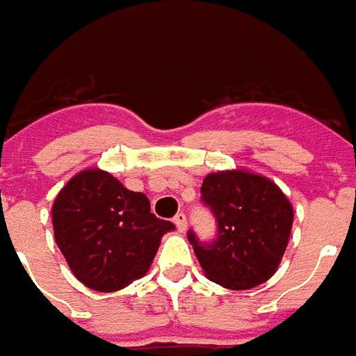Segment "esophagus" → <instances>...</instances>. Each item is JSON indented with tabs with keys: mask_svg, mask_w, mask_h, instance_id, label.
Instances as JSON below:
<instances>
[{
	"mask_svg": "<svg viewBox=\"0 0 356 356\" xmlns=\"http://www.w3.org/2000/svg\"><path fill=\"white\" fill-rule=\"evenodd\" d=\"M174 224H176V228L180 232L186 230V226H188V220H186V214L184 213H178L174 216Z\"/></svg>",
	"mask_w": 356,
	"mask_h": 356,
	"instance_id": "esophagus-1",
	"label": "esophagus"
}]
</instances>
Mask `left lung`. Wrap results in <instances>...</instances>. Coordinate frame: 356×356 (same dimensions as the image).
I'll return each instance as SVG.
<instances>
[{
	"instance_id": "1",
	"label": "left lung",
	"mask_w": 356,
	"mask_h": 356,
	"mask_svg": "<svg viewBox=\"0 0 356 356\" xmlns=\"http://www.w3.org/2000/svg\"><path fill=\"white\" fill-rule=\"evenodd\" d=\"M201 199L218 222L211 243H201L193 232V245L205 276L228 289H251L264 284L286 253L293 207L276 184L247 170L207 174Z\"/></svg>"
}]
</instances>
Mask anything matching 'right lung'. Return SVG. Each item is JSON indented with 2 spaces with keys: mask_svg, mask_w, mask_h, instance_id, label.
Wrapping results in <instances>:
<instances>
[{
  "mask_svg": "<svg viewBox=\"0 0 356 356\" xmlns=\"http://www.w3.org/2000/svg\"><path fill=\"white\" fill-rule=\"evenodd\" d=\"M55 241L70 270L93 291H118L149 270L174 224L151 213L142 191L88 168L72 176L51 209Z\"/></svg>",
  "mask_w": 356,
  "mask_h": 356,
  "instance_id": "obj_1",
  "label": "right lung"
}]
</instances>
